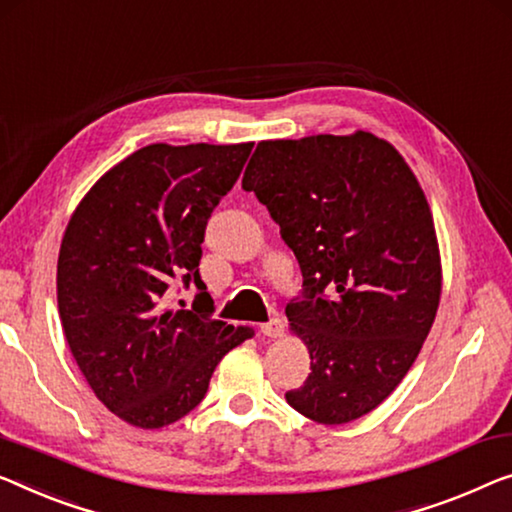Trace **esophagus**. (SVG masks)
Listing matches in <instances>:
<instances>
[{
	"instance_id": "esophagus-1",
	"label": "esophagus",
	"mask_w": 512,
	"mask_h": 512,
	"mask_svg": "<svg viewBox=\"0 0 512 512\" xmlns=\"http://www.w3.org/2000/svg\"><path fill=\"white\" fill-rule=\"evenodd\" d=\"M259 331H262V335H266V338H280V335L285 333V322H282L280 317H273L269 322L259 326Z\"/></svg>"
}]
</instances>
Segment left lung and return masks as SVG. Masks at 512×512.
I'll return each instance as SVG.
<instances>
[{"label": "left lung", "mask_w": 512, "mask_h": 512, "mask_svg": "<svg viewBox=\"0 0 512 512\" xmlns=\"http://www.w3.org/2000/svg\"><path fill=\"white\" fill-rule=\"evenodd\" d=\"M280 225L303 273L287 319L310 375L285 398L324 425L384 402L432 329L441 264L421 186L372 133L259 142L241 181Z\"/></svg>", "instance_id": "8db88e82"}]
</instances>
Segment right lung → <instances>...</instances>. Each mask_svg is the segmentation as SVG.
Instances as JSON below:
<instances>
[{
    "mask_svg": "<svg viewBox=\"0 0 512 512\" xmlns=\"http://www.w3.org/2000/svg\"><path fill=\"white\" fill-rule=\"evenodd\" d=\"M250 151L253 142L149 144L98 179L66 227L57 262L66 342L96 398L135 427L190 414L220 358L253 335L213 319L200 276L207 223ZM179 284L198 289L190 309L171 305Z\"/></svg>",
    "mask_w": 512,
    "mask_h": 512,
    "instance_id": "1",
    "label": "right lung"
}]
</instances>
